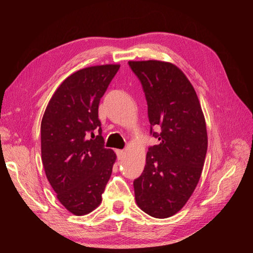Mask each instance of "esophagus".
<instances>
[{"label": "esophagus", "instance_id": "1", "mask_svg": "<svg viewBox=\"0 0 253 253\" xmlns=\"http://www.w3.org/2000/svg\"><path fill=\"white\" fill-rule=\"evenodd\" d=\"M116 154H117V158L118 159H123L124 157H125L126 152L124 151V150H116Z\"/></svg>", "mask_w": 253, "mask_h": 253}]
</instances>
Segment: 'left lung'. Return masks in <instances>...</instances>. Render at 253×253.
Returning <instances> with one entry per match:
<instances>
[{
  "mask_svg": "<svg viewBox=\"0 0 253 253\" xmlns=\"http://www.w3.org/2000/svg\"><path fill=\"white\" fill-rule=\"evenodd\" d=\"M128 65L146 95L150 133L160 140L149 147L142 174L133 180L135 199L149 215L166 218L185 206L200 179L208 150L206 120L195 89L178 67L161 61Z\"/></svg>",
  "mask_w": 253,
  "mask_h": 253,
  "instance_id": "8db88e82",
  "label": "left lung"
}]
</instances>
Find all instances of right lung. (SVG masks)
<instances>
[{"label": "right lung", "mask_w": 253, "mask_h": 253, "mask_svg": "<svg viewBox=\"0 0 253 253\" xmlns=\"http://www.w3.org/2000/svg\"><path fill=\"white\" fill-rule=\"evenodd\" d=\"M120 65L87 67L67 77L41 122L46 178L64 207L84 215L99 206L116 155L104 148L99 104Z\"/></svg>", "instance_id": "1"}]
</instances>
